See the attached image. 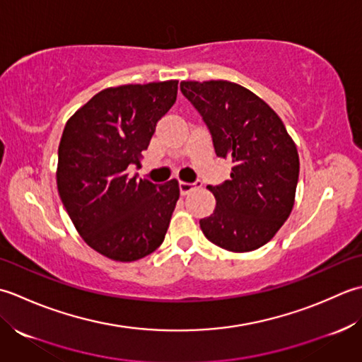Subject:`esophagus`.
<instances>
[{
	"instance_id": "34e87169",
	"label": "esophagus",
	"mask_w": 362,
	"mask_h": 362,
	"mask_svg": "<svg viewBox=\"0 0 362 362\" xmlns=\"http://www.w3.org/2000/svg\"><path fill=\"white\" fill-rule=\"evenodd\" d=\"M197 184H200V182L190 184V182H182V181H180V194H181V195H187L189 192L194 190V187L197 186Z\"/></svg>"
}]
</instances>
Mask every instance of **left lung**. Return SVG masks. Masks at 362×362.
I'll return each instance as SVG.
<instances>
[{"mask_svg":"<svg viewBox=\"0 0 362 362\" xmlns=\"http://www.w3.org/2000/svg\"><path fill=\"white\" fill-rule=\"evenodd\" d=\"M181 92L208 124L217 156L233 162L230 180L208 186L217 203L200 220L202 231L228 252H253L291 216L300 173L297 145L275 110L240 84L181 81Z\"/></svg>","mask_w":362,"mask_h":362,"instance_id":"obj_1","label":"left lung"}]
</instances>
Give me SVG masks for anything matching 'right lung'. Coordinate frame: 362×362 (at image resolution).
Masks as SVG:
<instances>
[{
  "label": "right lung",
  "instance_id": "obj_1",
  "mask_svg": "<svg viewBox=\"0 0 362 362\" xmlns=\"http://www.w3.org/2000/svg\"><path fill=\"white\" fill-rule=\"evenodd\" d=\"M176 93V79L107 87L65 123L57 150L59 197L81 238L109 259H142L164 242L178 181H137L128 167L140 164Z\"/></svg>",
  "mask_w": 362,
  "mask_h": 362
}]
</instances>
